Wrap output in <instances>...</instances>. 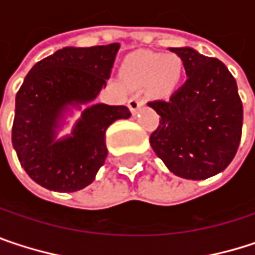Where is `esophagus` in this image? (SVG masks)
<instances>
[{
  "label": "esophagus",
  "instance_id": "obj_1",
  "mask_svg": "<svg viewBox=\"0 0 255 255\" xmlns=\"http://www.w3.org/2000/svg\"><path fill=\"white\" fill-rule=\"evenodd\" d=\"M144 99L140 96V94H132L131 96V99L128 100V108H129V111L132 112V114H135L141 106H144Z\"/></svg>",
  "mask_w": 255,
  "mask_h": 255
}]
</instances>
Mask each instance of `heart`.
I'll return each instance as SVG.
<instances>
[{"instance_id":"1","label":"heart","mask_w":255,"mask_h":255,"mask_svg":"<svg viewBox=\"0 0 255 255\" xmlns=\"http://www.w3.org/2000/svg\"><path fill=\"white\" fill-rule=\"evenodd\" d=\"M123 77L132 85L149 84L158 94L173 91L183 74V62L176 54L137 53L131 54L123 63Z\"/></svg>"}]
</instances>
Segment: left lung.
Segmentation results:
<instances>
[{"label":"left lung","instance_id":"obj_1","mask_svg":"<svg viewBox=\"0 0 255 255\" xmlns=\"http://www.w3.org/2000/svg\"><path fill=\"white\" fill-rule=\"evenodd\" d=\"M170 50L181 59L187 79L168 100L147 103L161 117L150 146L178 177H213L232 162L242 135L236 81L219 59L189 47Z\"/></svg>","mask_w":255,"mask_h":255}]
</instances>
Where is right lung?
<instances>
[{
  "label": "right lung",
  "instance_id": "right-lung-1",
  "mask_svg": "<svg viewBox=\"0 0 255 255\" xmlns=\"http://www.w3.org/2000/svg\"><path fill=\"white\" fill-rule=\"evenodd\" d=\"M120 44L65 47L38 62L16 94L13 147L27 176L54 192H77L93 183L108 156L106 129L127 120V106L91 105L71 135L56 138L69 106L93 102L111 77Z\"/></svg>",
  "mask_w": 255,
  "mask_h": 255
}]
</instances>
